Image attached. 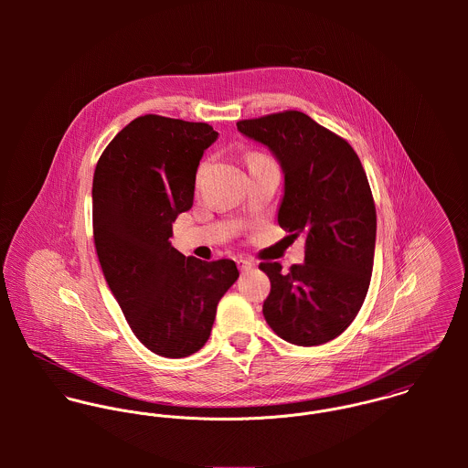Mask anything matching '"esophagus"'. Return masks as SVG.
Wrapping results in <instances>:
<instances>
[{"mask_svg": "<svg viewBox=\"0 0 468 468\" xmlns=\"http://www.w3.org/2000/svg\"><path fill=\"white\" fill-rule=\"evenodd\" d=\"M238 267H239L241 271H249V270L256 267V263L250 261V260H238Z\"/></svg>", "mask_w": 468, "mask_h": 468, "instance_id": "obj_1", "label": "esophagus"}]
</instances>
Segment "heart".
Listing matches in <instances>:
<instances>
[{
    "instance_id": "1",
    "label": "heart",
    "mask_w": 468,
    "mask_h": 468,
    "mask_svg": "<svg viewBox=\"0 0 468 468\" xmlns=\"http://www.w3.org/2000/svg\"><path fill=\"white\" fill-rule=\"evenodd\" d=\"M263 158H267V156H265V154H260V153H250L247 160H249V164H250V162H256V160H263Z\"/></svg>"
}]
</instances>
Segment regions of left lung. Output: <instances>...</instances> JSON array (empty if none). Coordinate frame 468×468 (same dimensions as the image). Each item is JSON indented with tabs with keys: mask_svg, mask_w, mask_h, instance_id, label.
<instances>
[{
	"mask_svg": "<svg viewBox=\"0 0 468 468\" xmlns=\"http://www.w3.org/2000/svg\"><path fill=\"white\" fill-rule=\"evenodd\" d=\"M238 132L267 145L284 175L277 221L306 236L303 265L270 279L263 304L268 326L297 346L334 340L356 317L373 271L377 210L366 171L353 147L306 113L282 112L239 121Z\"/></svg>",
	"mask_w": 468,
	"mask_h": 468,
	"instance_id": "left-lung-1",
	"label": "left lung"
}]
</instances>
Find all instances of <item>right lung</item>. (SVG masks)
<instances>
[{
	"instance_id": "1",
	"label": "right lung",
	"mask_w": 468,
	"mask_h": 468,
	"mask_svg": "<svg viewBox=\"0 0 468 468\" xmlns=\"http://www.w3.org/2000/svg\"><path fill=\"white\" fill-rule=\"evenodd\" d=\"M216 138L205 122L144 115L110 142L93 175V239L108 286L134 336L167 358L205 346L219 299L239 277L234 261L186 258L169 241Z\"/></svg>"
}]
</instances>
